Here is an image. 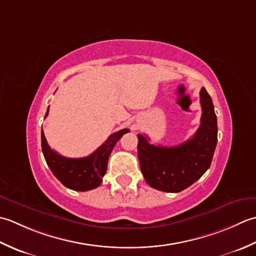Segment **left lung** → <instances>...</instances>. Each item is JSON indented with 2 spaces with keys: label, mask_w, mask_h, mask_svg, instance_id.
<instances>
[{
  "label": "left lung",
  "mask_w": 256,
  "mask_h": 256,
  "mask_svg": "<svg viewBox=\"0 0 256 256\" xmlns=\"http://www.w3.org/2000/svg\"><path fill=\"white\" fill-rule=\"evenodd\" d=\"M201 124L194 137L176 147L149 144L138 134V159L146 182L164 192H180L199 180L210 168L218 142V124L212 99L200 90Z\"/></svg>",
  "instance_id": "8db88e82"
}]
</instances>
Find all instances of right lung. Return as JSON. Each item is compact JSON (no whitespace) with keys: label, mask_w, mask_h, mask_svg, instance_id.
I'll return each mask as SVG.
<instances>
[{"label":"right lung","mask_w":256,"mask_h":256,"mask_svg":"<svg viewBox=\"0 0 256 256\" xmlns=\"http://www.w3.org/2000/svg\"><path fill=\"white\" fill-rule=\"evenodd\" d=\"M48 114V109L45 117ZM127 132H129L128 129H122L112 134L106 142L88 157L66 158L50 149L42 130V151L46 164L62 184L75 191H88L102 184V176L107 170L109 156L118 140Z\"/></svg>","instance_id":"right-lung-1"}]
</instances>
